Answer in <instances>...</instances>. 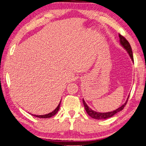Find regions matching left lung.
Masks as SVG:
<instances>
[{"label": "left lung", "instance_id": "left-lung-1", "mask_svg": "<svg viewBox=\"0 0 146 146\" xmlns=\"http://www.w3.org/2000/svg\"><path fill=\"white\" fill-rule=\"evenodd\" d=\"M119 38H120L119 42H120V46L126 51L127 53H128L129 56H130L131 59H132V62H134V57H133L132 48H131V46H130V44H129V42L127 41V40L124 38V37L121 36L120 34H119ZM129 96L130 95H128V98H127V99L126 100V102H125L122 106H120V107H118L116 110H112V111H110V112H98L94 111V110H93V109H91L89 106H88V105L86 104V102L85 100H84L83 98V102L84 106H85L86 112H87V114H89L90 116L92 117L93 118L97 119V120H103V119L109 118H110V117L113 116L114 114H116V113H118V112H120L121 110L124 108L125 105L126 104L127 101H128V100Z\"/></svg>", "mask_w": 146, "mask_h": 146}]
</instances>
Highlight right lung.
Returning <instances> with one entry per match:
<instances>
[{"label":"right lung","mask_w":146,"mask_h":146,"mask_svg":"<svg viewBox=\"0 0 146 146\" xmlns=\"http://www.w3.org/2000/svg\"><path fill=\"white\" fill-rule=\"evenodd\" d=\"M61 101L59 102V104H58V106H57L56 108L54 110H53L52 112H50V113L46 114H44V115H36V114H32V116H34L36 117H38V118H51L54 116V115L58 112V110H59V107H60V104H61Z\"/></svg>","instance_id":"1"}]
</instances>
